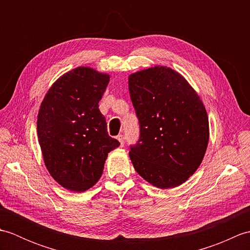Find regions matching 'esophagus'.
<instances>
[{
    "instance_id": "34e87169",
    "label": "esophagus",
    "mask_w": 250,
    "mask_h": 250,
    "mask_svg": "<svg viewBox=\"0 0 250 250\" xmlns=\"http://www.w3.org/2000/svg\"><path fill=\"white\" fill-rule=\"evenodd\" d=\"M117 140H118L119 143H120V147L124 146L125 141H124V137H122V135H118V136H117Z\"/></svg>"
}]
</instances>
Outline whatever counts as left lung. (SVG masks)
I'll return each instance as SVG.
<instances>
[{"label":"left lung","mask_w":250,"mask_h":250,"mask_svg":"<svg viewBox=\"0 0 250 250\" xmlns=\"http://www.w3.org/2000/svg\"><path fill=\"white\" fill-rule=\"evenodd\" d=\"M129 91L140 122V140L129 152L135 171L160 189L184 184L208 145L203 102L183 75L160 65L131 74Z\"/></svg>","instance_id":"1"}]
</instances>
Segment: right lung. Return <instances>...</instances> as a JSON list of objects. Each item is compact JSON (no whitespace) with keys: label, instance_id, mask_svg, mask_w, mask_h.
I'll use <instances>...</instances> for the list:
<instances>
[{"label":"right lung","instance_id":"1","mask_svg":"<svg viewBox=\"0 0 250 250\" xmlns=\"http://www.w3.org/2000/svg\"><path fill=\"white\" fill-rule=\"evenodd\" d=\"M109 75L79 66L58 78L37 115V136L49 174L63 188L83 192L102 176L120 143L107 133L99 109Z\"/></svg>","mask_w":250,"mask_h":250}]
</instances>
